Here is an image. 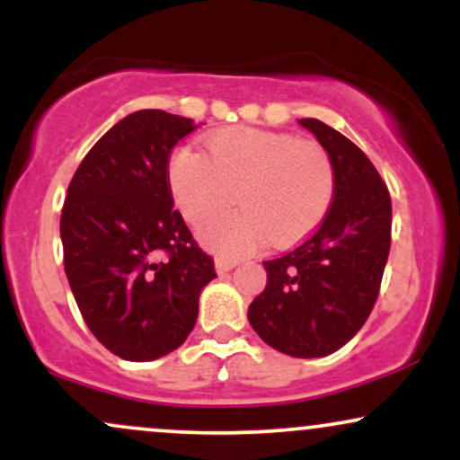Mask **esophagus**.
Segmentation results:
<instances>
[{"mask_svg": "<svg viewBox=\"0 0 460 460\" xmlns=\"http://www.w3.org/2000/svg\"><path fill=\"white\" fill-rule=\"evenodd\" d=\"M235 266H237L235 260H226V257H218V260H216V272H218V274L234 270Z\"/></svg>", "mask_w": 460, "mask_h": 460, "instance_id": "esophagus-1", "label": "esophagus"}]
</instances>
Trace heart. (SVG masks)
<instances>
[{"label": "heart", "mask_w": 460, "mask_h": 460, "mask_svg": "<svg viewBox=\"0 0 460 460\" xmlns=\"http://www.w3.org/2000/svg\"><path fill=\"white\" fill-rule=\"evenodd\" d=\"M168 183L179 212L200 223L234 199L242 209L200 225L203 244L240 257L270 237L285 246L322 223L335 197L331 153L315 140L261 129H226L208 138V155L190 146L172 153Z\"/></svg>", "instance_id": "1"}]
</instances>
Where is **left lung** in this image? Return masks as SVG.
I'll use <instances>...</instances> for the list:
<instances>
[{
    "label": "left lung",
    "mask_w": 460,
    "mask_h": 460,
    "mask_svg": "<svg viewBox=\"0 0 460 460\" xmlns=\"http://www.w3.org/2000/svg\"><path fill=\"white\" fill-rule=\"evenodd\" d=\"M331 153L335 197L303 244L263 261L266 289L248 307L257 335L283 355L326 357L366 324L392 244V199L355 142L318 119H300Z\"/></svg>",
    "instance_id": "obj_1"
}]
</instances>
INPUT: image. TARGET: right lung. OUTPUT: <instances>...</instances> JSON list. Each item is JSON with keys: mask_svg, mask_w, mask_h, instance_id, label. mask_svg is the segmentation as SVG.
I'll list each match as a JSON object with an SVG mask.
<instances>
[{"mask_svg": "<svg viewBox=\"0 0 460 460\" xmlns=\"http://www.w3.org/2000/svg\"><path fill=\"white\" fill-rule=\"evenodd\" d=\"M192 119L138 110L105 131L68 183L60 218L65 272L82 318L125 361L177 350L216 279L172 209L168 157Z\"/></svg>", "mask_w": 460, "mask_h": 460, "instance_id": "obj_1", "label": "right lung"}]
</instances>
